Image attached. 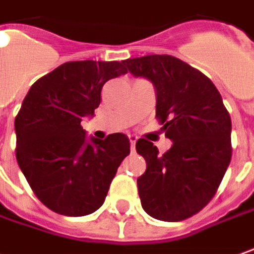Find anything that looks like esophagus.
Masks as SVG:
<instances>
[{
  "mask_svg": "<svg viewBox=\"0 0 254 254\" xmlns=\"http://www.w3.org/2000/svg\"><path fill=\"white\" fill-rule=\"evenodd\" d=\"M128 139H130V144H131V152H134V151H135V142H137V137H134V135H128Z\"/></svg>",
  "mask_w": 254,
  "mask_h": 254,
  "instance_id": "esophagus-1",
  "label": "esophagus"
}]
</instances>
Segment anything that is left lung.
Returning a JSON list of instances; mask_svg holds the SVG:
<instances>
[{
  "instance_id": "1",
  "label": "left lung",
  "mask_w": 254,
  "mask_h": 254,
  "mask_svg": "<svg viewBox=\"0 0 254 254\" xmlns=\"http://www.w3.org/2000/svg\"><path fill=\"white\" fill-rule=\"evenodd\" d=\"M156 92V119L173 145L161 155L139 138L147 171L137 179L141 205L155 219L176 222L201 211L217 193L231 162V116L208 76L168 54L123 61Z\"/></svg>"
}]
</instances>
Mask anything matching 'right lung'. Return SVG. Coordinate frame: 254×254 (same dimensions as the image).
<instances>
[{"label": "right lung", "mask_w": 254, "mask_h": 254, "mask_svg": "<svg viewBox=\"0 0 254 254\" xmlns=\"http://www.w3.org/2000/svg\"><path fill=\"white\" fill-rule=\"evenodd\" d=\"M123 74V61H68L39 78L22 102L15 117L16 161L36 197L57 214L95 212L130 154L127 135L88 139L81 126L100 105L103 85Z\"/></svg>", "instance_id": "obj_1"}]
</instances>
